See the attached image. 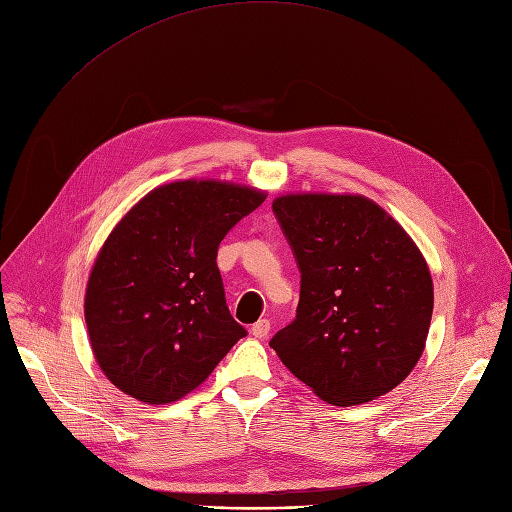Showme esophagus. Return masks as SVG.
Listing matches in <instances>:
<instances>
[{"label":"esophagus","instance_id":"obj_1","mask_svg":"<svg viewBox=\"0 0 512 512\" xmlns=\"http://www.w3.org/2000/svg\"><path fill=\"white\" fill-rule=\"evenodd\" d=\"M269 331H271V323L266 321V319H260V321H258V323H254V325H252V329H250V333H252L256 339L266 337V335H269Z\"/></svg>","mask_w":512,"mask_h":512}]
</instances>
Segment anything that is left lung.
<instances>
[{"label": "left lung", "instance_id": "1", "mask_svg": "<svg viewBox=\"0 0 512 512\" xmlns=\"http://www.w3.org/2000/svg\"><path fill=\"white\" fill-rule=\"evenodd\" d=\"M273 212L296 254V321L271 348L333 406L371 402L400 385L425 350L433 279L396 218L360 193H281Z\"/></svg>", "mask_w": 512, "mask_h": 512}]
</instances>
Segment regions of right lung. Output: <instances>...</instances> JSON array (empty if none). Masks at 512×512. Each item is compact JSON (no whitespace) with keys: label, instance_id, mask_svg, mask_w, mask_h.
<instances>
[{"label":"right lung","instance_id":"right-lung-1","mask_svg":"<svg viewBox=\"0 0 512 512\" xmlns=\"http://www.w3.org/2000/svg\"><path fill=\"white\" fill-rule=\"evenodd\" d=\"M266 196L221 179L170 181L114 225L83 308L97 367L120 392L152 406L177 402L246 335L227 308L216 252Z\"/></svg>","mask_w":512,"mask_h":512}]
</instances>
